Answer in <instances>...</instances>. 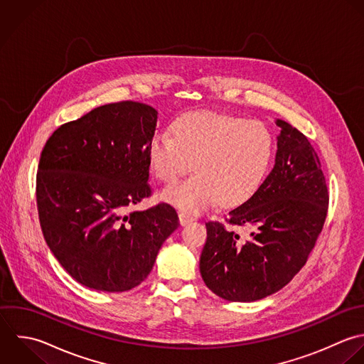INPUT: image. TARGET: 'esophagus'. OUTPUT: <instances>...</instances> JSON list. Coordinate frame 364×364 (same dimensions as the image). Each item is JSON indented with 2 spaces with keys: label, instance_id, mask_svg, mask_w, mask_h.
Listing matches in <instances>:
<instances>
[{
  "label": "esophagus",
  "instance_id": "1",
  "mask_svg": "<svg viewBox=\"0 0 364 364\" xmlns=\"http://www.w3.org/2000/svg\"><path fill=\"white\" fill-rule=\"evenodd\" d=\"M178 220H180V224H181L183 227L194 221L193 217H190V215H187V214H184V213H180V214H178Z\"/></svg>",
  "mask_w": 364,
  "mask_h": 364
}]
</instances>
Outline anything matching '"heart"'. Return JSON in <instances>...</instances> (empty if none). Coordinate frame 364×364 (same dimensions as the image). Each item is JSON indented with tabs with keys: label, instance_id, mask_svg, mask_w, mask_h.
Masks as SVG:
<instances>
[{
	"label": "heart",
	"instance_id": "b5f03b06",
	"mask_svg": "<svg viewBox=\"0 0 364 364\" xmlns=\"http://www.w3.org/2000/svg\"><path fill=\"white\" fill-rule=\"evenodd\" d=\"M163 130L149 144V163L163 183H173L194 168L187 180L168 186L161 198L187 215L221 201L234 207L251 198L265 180L274 139L258 120L193 112Z\"/></svg>",
	"mask_w": 364,
	"mask_h": 364
}]
</instances>
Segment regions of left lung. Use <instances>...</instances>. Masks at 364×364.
I'll use <instances>...</instances> for the list:
<instances>
[{
  "instance_id": "obj_1",
  "label": "left lung",
  "mask_w": 364,
  "mask_h": 364,
  "mask_svg": "<svg viewBox=\"0 0 364 364\" xmlns=\"http://www.w3.org/2000/svg\"><path fill=\"white\" fill-rule=\"evenodd\" d=\"M275 164L242 205L228 213V224L251 230L242 241L220 223H207L200 258L201 277L217 296L254 302L285 285L306 264L323 228L329 193L319 157L298 129L278 119Z\"/></svg>"
}]
</instances>
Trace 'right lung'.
<instances>
[{"mask_svg": "<svg viewBox=\"0 0 364 364\" xmlns=\"http://www.w3.org/2000/svg\"><path fill=\"white\" fill-rule=\"evenodd\" d=\"M156 123L157 110L149 105H103L58 127L41 153L36 205L43 238L86 288L124 292L140 285L180 225L166 203L127 214L151 194Z\"/></svg>", "mask_w": 364, "mask_h": 364, "instance_id": "obj_1", "label": "right lung"}]
</instances>
